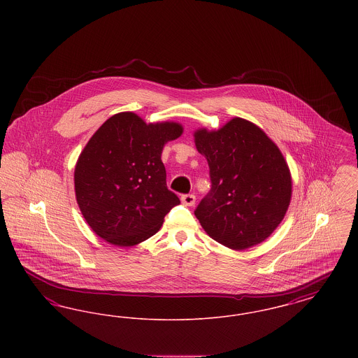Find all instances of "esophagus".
I'll return each instance as SVG.
<instances>
[{
  "instance_id": "34e87169",
  "label": "esophagus",
  "mask_w": 358,
  "mask_h": 358,
  "mask_svg": "<svg viewBox=\"0 0 358 358\" xmlns=\"http://www.w3.org/2000/svg\"><path fill=\"white\" fill-rule=\"evenodd\" d=\"M181 201H182V204L187 205V206H193L196 203V196L194 194H184L181 197Z\"/></svg>"
}]
</instances>
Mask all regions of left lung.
I'll return each mask as SVG.
<instances>
[{"label":"left lung","instance_id":"1","mask_svg":"<svg viewBox=\"0 0 358 358\" xmlns=\"http://www.w3.org/2000/svg\"><path fill=\"white\" fill-rule=\"evenodd\" d=\"M193 136L212 181L194 210L201 227L235 251L260 244L282 222L291 201L292 180L283 154L259 126L238 117L219 130L203 127Z\"/></svg>","mask_w":358,"mask_h":358}]
</instances>
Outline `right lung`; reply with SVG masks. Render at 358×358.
Returning <instances> with one entry per match:
<instances>
[{
  "mask_svg": "<svg viewBox=\"0 0 358 358\" xmlns=\"http://www.w3.org/2000/svg\"><path fill=\"white\" fill-rule=\"evenodd\" d=\"M177 122L146 123L118 113L90 138L75 166V194L90 228L118 247L157 234L180 199L166 187L161 159L166 142L181 136Z\"/></svg>",
  "mask_w": 358,
  "mask_h": 358,
  "instance_id": "1",
  "label": "right lung"
}]
</instances>
